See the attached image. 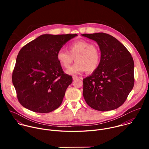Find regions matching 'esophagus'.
<instances>
[{
    "label": "esophagus",
    "mask_w": 149,
    "mask_h": 149,
    "mask_svg": "<svg viewBox=\"0 0 149 149\" xmlns=\"http://www.w3.org/2000/svg\"><path fill=\"white\" fill-rule=\"evenodd\" d=\"M78 77H77V76H76V75H72V79L73 80H75V79H77Z\"/></svg>",
    "instance_id": "esophagus-1"
}]
</instances>
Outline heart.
Instances as JSON below:
<instances>
[{
  "label": "heart",
  "instance_id": "b5f03b06",
  "mask_svg": "<svg viewBox=\"0 0 149 149\" xmlns=\"http://www.w3.org/2000/svg\"><path fill=\"white\" fill-rule=\"evenodd\" d=\"M74 58L75 62L67 71L71 75L85 71L92 73L97 70L101 62V54L98 48L91 42L84 40L71 44L68 46V51L61 48L56 54L58 61L64 68L70 67Z\"/></svg>",
  "mask_w": 149,
  "mask_h": 149
}]
</instances>
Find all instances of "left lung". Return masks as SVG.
<instances>
[{
  "mask_svg": "<svg viewBox=\"0 0 149 149\" xmlns=\"http://www.w3.org/2000/svg\"><path fill=\"white\" fill-rule=\"evenodd\" d=\"M97 42L101 62L93 74L83 79V96L92 109L109 111L124 104L134 84V61L130 52L113 36L84 33Z\"/></svg>",
  "mask_w": 149,
  "mask_h": 149,
  "instance_id": "8db88e82",
  "label": "left lung"
}]
</instances>
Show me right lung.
<instances>
[{
	"mask_svg": "<svg viewBox=\"0 0 149 149\" xmlns=\"http://www.w3.org/2000/svg\"><path fill=\"white\" fill-rule=\"evenodd\" d=\"M77 34L39 36L17 56L12 82L19 103L36 113H50L61 105L72 82L56 58L59 49Z\"/></svg>",
	"mask_w": 149,
	"mask_h": 149,
	"instance_id": "add662e5",
	"label": "right lung"
}]
</instances>
